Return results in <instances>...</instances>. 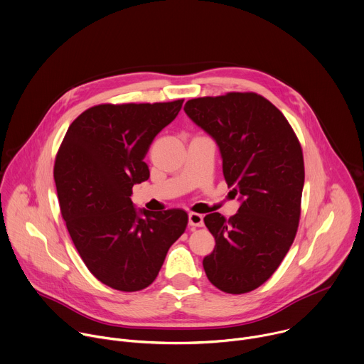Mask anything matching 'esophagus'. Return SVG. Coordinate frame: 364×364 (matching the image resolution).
I'll list each match as a JSON object with an SVG mask.
<instances>
[{
	"label": "esophagus",
	"instance_id": "obj_1",
	"mask_svg": "<svg viewBox=\"0 0 364 364\" xmlns=\"http://www.w3.org/2000/svg\"><path fill=\"white\" fill-rule=\"evenodd\" d=\"M188 224L194 225V227H203V224H204L203 215L198 214V213H190L188 214Z\"/></svg>",
	"mask_w": 364,
	"mask_h": 364
}]
</instances>
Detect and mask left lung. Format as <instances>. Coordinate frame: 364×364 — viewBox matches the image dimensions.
Masks as SVG:
<instances>
[{
    "instance_id": "8db88e82",
    "label": "left lung",
    "mask_w": 364,
    "mask_h": 364,
    "mask_svg": "<svg viewBox=\"0 0 364 364\" xmlns=\"http://www.w3.org/2000/svg\"><path fill=\"white\" fill-rule=\"evenodd\" d=\"M184 111L215 140L225 183L241 198L228 220L204 217L215 238L204 272L224 293H249L273 276L294 241L304 184L300 141L283 112L256 92L193 98Z\"/></svg>"
}]
</instances>
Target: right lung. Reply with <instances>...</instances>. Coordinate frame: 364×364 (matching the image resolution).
<instances>
[{"mask_svg": "<svg viewBox=\"0 0 364 364\" xmlns=\"http://www.w3.org/2000/svg\"><path fill=\"white\" fill-rule=\"evenodd\" d=\"M184 100L100 104L68 127L54 164L61 215L91 274L119 291H139L157 277L168 249L186 231L184 210H140L133 186L150 177L144 157Z\"/></svg>", "mask_w": 364, "mask_h": 364, "instance_id": "1", "label": "right lung"}]
</instances>
